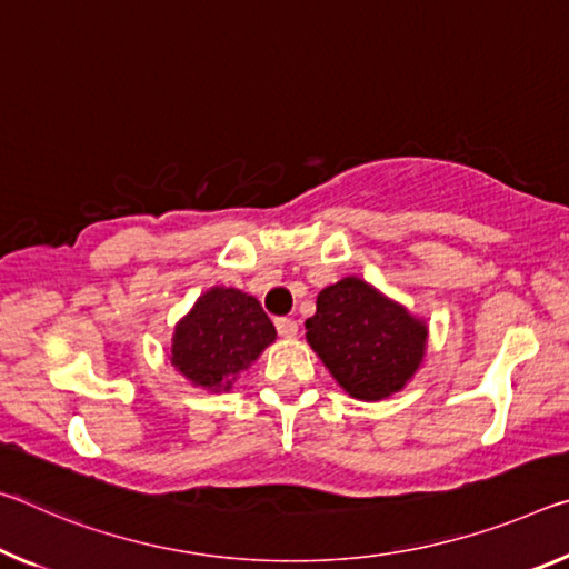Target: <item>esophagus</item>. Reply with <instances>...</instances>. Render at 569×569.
<instances>
[{
  "label": "esophagus",
  "mask_w": 569,
  "mask_h": 569,
  "mask_svg": "<svg viewBox=\"0 0 569 569\" xmlns=\"http://www.w3.org/2000/svg\"><path fill=\"white\" fill-rule=\"evenodd\" d=\"M276 329H278V333H281L283 339H293L296 333H299V323H296L293 319H288V317H278L276 319Z\"/></svg>",
  "instance_id": "34e87169"
}]
</instances>
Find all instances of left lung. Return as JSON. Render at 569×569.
Segmentation results:
<instances>
[{"label":"left lung","mask_w":569,"mask_h":569,"mask_svg":"<svg viewBox=\"0 0 569 569\" xmlns=\"http://www.w3.org/2000/svg\"><path fill=\"white\" fill-rule=\"evenodd\" d=\"M306 339L351 398L382 400L420 367L428 327L349 276L319 293Z\"/></svg>","instance_id":"obj_1"}]
</instances>
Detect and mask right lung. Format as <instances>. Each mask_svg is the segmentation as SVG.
Instances as JSON below:
<instances>
[{"mask_svg":"<svg viewBox=\"0 0 569 569\" xmlns=\"http://www.w3.org/2000/svg\"><path fill=\"white\" fill-rule=\"evenodd\" d=\"M273 339L276 327L252 296L236 288H212L179 321L171 365L194 385L220 392Z\"/></svg>","mask_w":569,"mask_h":569,"instance_id":"obj_1","label":"right lung"}]
</instances>
